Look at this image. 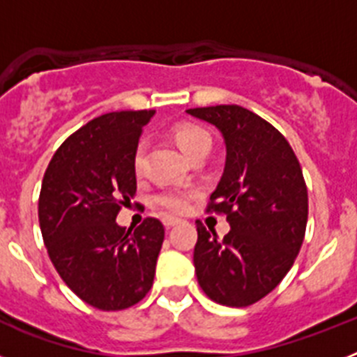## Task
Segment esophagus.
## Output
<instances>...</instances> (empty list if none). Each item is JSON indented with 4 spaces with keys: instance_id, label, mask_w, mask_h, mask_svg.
Listing matches in <instances>:
<instances>
[{
    "instance_id": "34e87169",
    "label": "esophagus",
    "mask_w": 357,
    "mask_h": 357,
    "mask_svg": "<svg viewBox=\"0 0 357 357\" xmlns=\"http://www.w3.org/2000/svg\"><path fill=\"white\" fill-rule=\"evenodd\" d=\"M178 222H181V220H176V218H172V216L162 218V223H164V227H166V229H172V227L178 225Z\"/></svg>"
}]
</instances>
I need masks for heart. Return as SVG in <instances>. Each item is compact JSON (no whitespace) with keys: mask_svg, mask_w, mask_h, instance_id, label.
Instances as JSON below:
<instances>
[{"mask_svg":"<svg viewBox=\"0 0 357 357\" xmlns=\"http://www.w3.org/2000/svg\"><path fill=\"white\" fill-rule=\"evenodd\" d=\"M173 139L178 144L185 157H191L198 151H209L211 150V137L204 128L197 125H181L173 130ZM144 157V144H139L135 150L134 166L135 169H141ZM195 191L185 188H166L155 195V204L166 209L168 213L181 214L189 207V202L193 200Z\"/></svg>","mask_w":357,"mask_h":357,"instance_id":"b5f03b06","label":"heart"}]
</instances>
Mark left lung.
Returning <instances> with one entry per match:
<instances>
[{
    "mask_svg": "<svg viewBox=\"0 0 357 357\" xmlns=\"http://www.w3.org/2000/svg\"><path fill=\"white\" fill-rule=\"evenodd\" d=\"M225 143V168L209 211L225 213L223 239L197 222L193 263L211 301L245 307L284 279L304 241L307 189L301 164L277 128L239 105L188 109Z\"/></svg>",
    "mask_w": 357,
    "mask_h": 357,
    "instance_id": "left-lung-1",
    "label": "left lung"
}]
</instances>
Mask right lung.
<instances>
[{
	"label": "right lung",
	"instance_id": "add662e5",
	"mask_svg": "<svg viewBox=\"0 0 357 357\" xmlns=\"http://www.w3.org/2000/svg\"><path fill=\"white\" fill-rule=\"evenodd\" d=\"M153 114L94 118L69 135L44 173L39 223L50 259L75 295L102 311L137 304L153 284L162 223L146 218L134 232L116 223L137 189L135 150Z\"/></svg>",
	"mask_w": 357,
	"mask_h": 357
}]
</instances>
